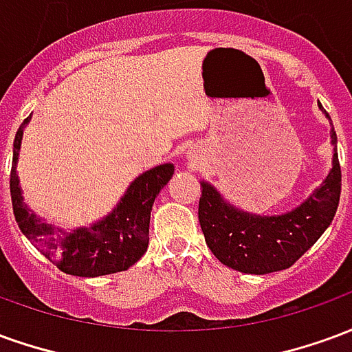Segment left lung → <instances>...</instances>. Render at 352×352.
<instances>
[{
    "label": "left lung",
    "instance_id": "1",
    "mask_svg": "<svg viewBox=\"0 0 352 352\" xmlns=\"http://www.w3.org/2000/svg\"><path fill=\"white\" fill-rule=\"evenodd\" d=\"M318 109L330 120V115L320 103ZM330 139L333 145L332 169L300 206L287 213H249L230 204L213 184L201 181L199 226L207 247L222 264L236 272L265 275L290 267L317 243L318 237L332 224L340 206L341 168L333 126Z\"/></svg>",
    "mask_w": 352,
    "mask_h": 352
}]
</instances>
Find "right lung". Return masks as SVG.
Instances as JSON below:
<instances>
[{"mask_svg":"<svg viewBox=\"0 0 352 352\" xmlns=\"http://www.w3.org/2000/svg\"><path fill=\"white\" fill-rule=\"evenodd\" d=\"M32 120L28 116L12 143L11 198L14 219L22 234L67 275L100 277L126 272L145 254L148 247V224L153 204L160 190L173 177V164H162L135 177L124 192L115 209L98 222L82 228L64 230L35 214L22 196L16 173L24 128Z\"/></svg>","mask_w":352,"mask_h":352,"instance_id":"1","label":"right lung"}]
</instances>
